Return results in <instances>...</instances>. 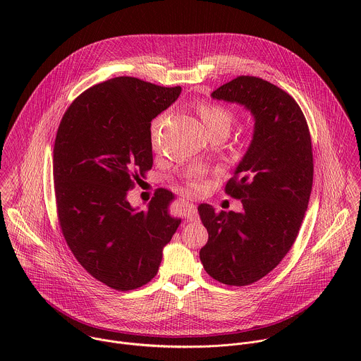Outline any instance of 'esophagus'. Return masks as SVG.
Segmentation results:
<instances>
[{
    "label": "esophagus",
    "instance_id": "obj_1",
    "mask_svg": "<svg viewBox=\"0 0 361 361\" xmlns=\"http://www.w3.org/2000/svg\"><path fill=\"white\" fill-rule=\"evenodd\" d=\"M184 216L187 220L190 221H198V213H197V207L192 202H185L184 204Z\"/></svg>",
    "mask_w": 361,
    "mask_h": 361
}]
</instances>
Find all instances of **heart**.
Wrapping results in <instances>:
<instances>
[{
    "instance_id": "1",
    "label": "heart",
    "mask_w": 361,
    "mask_h": 361,
    "mask_svg": "<svg viewBox=\"0 0 361 361\" xmlns=\"http://www.w3.org/2000/svg\"><path fill=\"white\" fill-rule=\"evenodd\" d=\"M198 114L204 123V126L207 127V130L212 133L219 128H230V124L233 121V114L230 110H227L223 106L214 104V102H201L198 106ZM160 127V120H156L152 123L151 127V142L154 147H157V131ZM191 187L197 188L200 187V181L197 178H192L190 181Z\"/></svg>"
}]
</instances>
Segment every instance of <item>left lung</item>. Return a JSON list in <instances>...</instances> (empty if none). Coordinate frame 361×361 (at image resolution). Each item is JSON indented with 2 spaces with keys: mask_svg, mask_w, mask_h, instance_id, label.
I'll use <instances>...</instances> for the list:
<instances>
[{
  "mask_svg": "<svg viewBox=\"0 0 361 361\" xmlns=\"http://www.w3.org/2000/svg\"><path fill=\"white\" fill-rule=\"evenodd\" d=\"M212 97L244 106L255 121L251 144L226 184L243 212L198 205L209 231L200 250L204 270L241 287L276 269L297 238L313 187L312 137L295 99L263 78L240 75Z\"/></svg>",
  "mask_w": 361,
  "mask_h": 361,
  "instance_id": "left-lung-1",
  "label": "left lung"
}]
</instances>
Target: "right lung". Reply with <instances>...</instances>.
I'll return each mask as SVG.
<instances>
[{
	"instance_id": "obj_1",
	"label": "right lung",
	"mask_w": 361,
	"mask_h": 361,
	"mask_svg": "<svg viewBox=\"0 0 361 361\" xmlns=\"http://www.w3.org/2000/svg\"><path fill=\"white\" fill-rule=\"evenodd\" d=\"M180 92L116 77L80 94L57 131L53 174L63 235L87 273L118 291L154 279L181 223L169 213V190L144 212L127 201L134 181L152 167L151 121Z\"/></svg>"
}]
</instances>
